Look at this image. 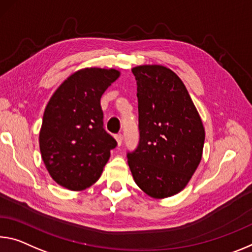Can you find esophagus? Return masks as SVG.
Here are the masks:
<instances>
[{
    "mask_svg": "<svg viewBox=\"0 0 252 252\" xmlns=\"http://www.w3.org/2000/svg\"><path fill=\"white\" fill-rule=\"evenodd\" d=\"M115 139H117V142H118V146L120 147L122 145V141H123V135L120 133V134H117L115 135Z\"/></svg>",
    "mask_w": 252,
    "mask_h": 252,
    "instance_id": "obj_1",
    "label": "esophagus"
}]
</instances>
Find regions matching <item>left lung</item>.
Instances as JSON below:
<instances>
[{
  "instance_id": "left-lung-1",
  "label": "left lung",
  "mask_w": 252,
  "mask_h": 252,
  "mask_svg": "<svg viewBox=\"0 0 252 252\" xmlns=\"http://www.w3.org/2000/svg\"><path fill=\"white\" fill-rule=\"evenodd\" d=\"M137 79L139 142L127 151L134 182L151 197L181 191L202 158L205 131L181 78L159 65L132 69Z\"/></svg>"
}]
</instances>
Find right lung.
I'll return each instance as SVG.
<instances>
[{
	"label": "right lung",
	"mask_w": 252,
	"mask_h": 252,
	"mask_svg": "<svg viewBox=\"0 0 252 252\" xmlns=\"http://www.w3.org/2000/svg\"><path fill=\"white\" fill-rule=\"evenodd\" d=\"M119 75L115 69L78 70L48 102L39 145L47 170L61 186L82 190L93 185L117 147L104 129L99 99Z\"/></svg>",
	"instance_id": "add662e5"
}]
</instances>
